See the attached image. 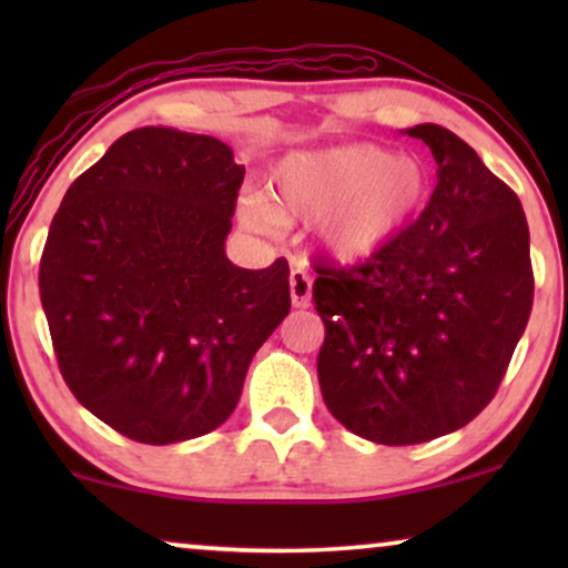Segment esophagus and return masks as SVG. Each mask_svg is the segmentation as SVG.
Masks as SVG:
<instances>
[{"label": "esophagus", "instance_id": "obj_1", "mask_svg": "<svg viewBox=\"0 0 568 568\" xmlns=\"http://www.w3.org/2000/svg\"><path fill=\"white\" fill-rule=\"evenodd\" d=\"M290 294L294 307H307L310 300H313V278L305 271V266H294L290 274Z\"/></svg>", "mask_w": 568, "mask_h": 568}]
</instances>
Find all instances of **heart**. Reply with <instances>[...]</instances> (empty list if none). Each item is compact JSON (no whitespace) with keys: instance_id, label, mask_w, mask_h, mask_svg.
Masks as SVG:
<instances>
[{"instance_id":"heart-1","label":"heart","mask_w":568,"mask_h":568,"mask_svg":"<svg viewBox=\"0 0 568 568\" xmlns=\"http://www.w3.org/2000/svg\"><path fill=\"white\" fill-rule=\"evenodd\" d=\"M429 175L414 158L372 144L294 152L274 170V201L247 191L240 216L274 232L282 222H321V243L341 263L367 261L393 243L422 209Z\"/></svg>"}]
</instances>
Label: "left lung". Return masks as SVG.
<instances>
[{
  "mask_svg": "<svg viewBox=\"0 0 568 568\" xmlns=\"http://www.w3.org/2000/svg\"><path fill=\"white\" fill-rule=\"evenodd\" d=\"M422 139L437 189L367 263L317 266L323 400L348 432L418 445L463 429L494 398L532 310L530 230L517 193L437 123Z\"/></svg>",
  "mask_w": 568,
  "mask_h": 568,
  "instance_id": "8db88e82",
  "label": "left lung"
}]
</instances>
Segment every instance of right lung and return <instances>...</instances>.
<instances>
[{
    "label": "right lung",
    "mask_w": 568,
    "mask_h": 568,
    "mask_svg": "<svg viewBox=\"0 0 568 568\" xmlns=\"http://www.w3.org/2000/svg\"><path fill=\"white\" fill-rule=\"evenodd\" d=\"M245 168L224 142L142 126L77 178L41 258L69 390L144 445L214 432L290 313V266L240 268L224 243Z\"/></svg>",
    "instance_id": "1"
}]
</instances>
